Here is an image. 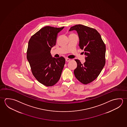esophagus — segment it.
<instances>
[{
	"instance_id": "1",
	"label": "esophagus",
	"mask_w": 127,
	"mask_h": 127,
	"mask_svg": "<svg viewBox=\"0 0 127 127\" xmlns=\"http://www.w3.org/2000/svg\"><path fill=\"white\" fill-rule=\"evenodd\" d=\"M70 61V59H69V58H65V61L67 62H69Z\"/></svg>"
}]
</instances>
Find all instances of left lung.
<instances>
[{
    "mask_svg": "<svg viewBox=\"0 0 127 127\" xmlns=\"http://www.w3.org/2000/svg\"><path fill=\"white\" fill-rule=\"evenodd\" d=\"M73 30L78 33L79 46L84 50L86 55V62L83 64L79 60H75L77 67L73 72L79 82L87 84L98 77L104 66L106 46L100 34L95 29L77 25L71 27L69 31Z\"/></svg>",
    "mask_w": 127,
    "mask_h": 127,
    "instance_id": "1",
    "label": "left lung"
}]
</instances>
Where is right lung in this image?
Instances as JSON below:
<instances>
[{"instance_id":"1","label":"right lung","mask_w":127,"mask_h":127,"mask_svg":"<svg viewBox=\"0 0 127 127\" xmlns=\"http://www.w3.org/2000/svg\"><path fill=\"white\" fill-rule=\"evenodd\" d=\"M60 28L45 26L31 36L29 41L27 58L35 78L47 87L55 84L60 78L65 64L63 57L52 58L50 51L56 45Z\"/></svg>"}]
</instances>
